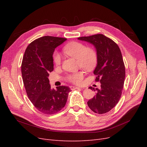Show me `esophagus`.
Here are the masks:
<instances>
[{
	"label": "esophagus",
	"instance_id": "esophagus-1",
	"mask_svg": "<svg viewBox=\"0 0 147 147\" xmlns=\"http://www.w3.org/2000/svg\"><path fill=\"white\" fill-rule=\"evenodd\" d=\"M70 90H75V89H78L79 88H78V87H77V86H70Z\"/></svg>",
	"mask_w": 147,
	"mask_h": 147
}]
</instances>
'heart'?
<instances>
[{"mask_svg": "<svg viewBox=\"0 0 147 147\" xmlns=\"http://www.w3.org/2000/svg\"><path fill=\"white\" fill-rule=\"evenodd\" d=\"M64 51L69 56L78 60V65L82 68L90 70L96 65L97 54L96 51L91 47H86L83 43L78 42H70L63 48ZM53 61L56 65H59L61 63V56L59 53L55 52ZM84 78V73L78 71L68 75L66 80L68 82L76 84H80Z\"/></svg>", "mask_w": 147, "mask_h": 147, "instance_id": "obj_1", "label": "heart"}]
</instances>
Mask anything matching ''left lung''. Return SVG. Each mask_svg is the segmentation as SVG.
Here are the masks:
<instances>
[{
  "instance_id": "obj_1",
  "label": "left lung",
  "mask_w": 147,
  "mask_h": 147,
  "mask_svg": "<svg viewBox=\"0 0 147 147\" xmlns=\"http://www.w3.org/2000/svg\"><path fill=\"white\" fill-rule=\"evenodd\" d=\"M92 44L96 49L97 64L94 70L96 82H100V89L90 87L96 95L87 102L94 113L103 114L116 105L121 96L125 79V66L121 50L117 44L103 34L78 38Z\"/></svg>"
}]
</instances>
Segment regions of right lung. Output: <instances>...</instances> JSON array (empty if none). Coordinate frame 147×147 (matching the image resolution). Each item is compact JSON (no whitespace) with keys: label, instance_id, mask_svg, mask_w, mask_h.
<instances>
[{"label":"right lung","instance_id":"obj_1","mask_svg":"<svg viewBox=\"0 0 147 147\" xmlns=\"http://www.w3.org/2000/svg\"><path fill=\"white\" fill-rule=\"evenodd\" d=\"M65 38L43 36L31 42L26 49L21 64V74L29 100L39 112L56 113L65 106L70 91L68 86L51 89L49 73L53 70V55Z\"/></svg>","mask_w":147,"mask_h":147}]
</instances>
